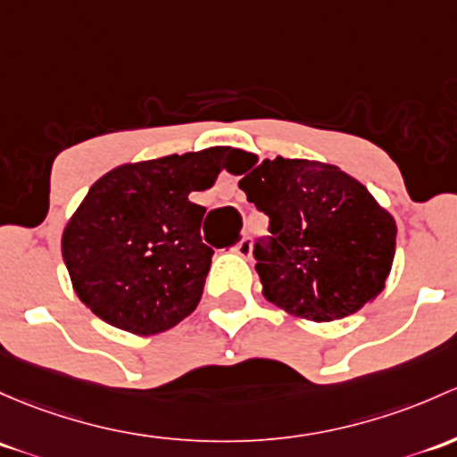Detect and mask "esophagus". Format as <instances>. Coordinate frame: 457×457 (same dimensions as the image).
<instances>
[{"mask_svg": "<svg viewBox=\"0 0 457 457\" xmlns=\"http://www.w3.org/2000/svg\"><path fill=\"white\" fill-rule=\"evenodd\" d=\"M234 252L238 253V256L243 258H249V253H252V238L249 237H243L241 241L234 245Z\"/></svg>", "mask_w": 457, "mask_h": 457, "instance_id": "34e87169", "label": "esophagus"}]
</instances>
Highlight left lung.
Wrapping results in <instances>:
<instances>
[{
  "mask_svg": "<svg viewBox=\"0 0 457 457\" xmlns=\"http://www.w3.org/2000/svg\"><path fill=\"white\" fill-rule=\"evenodd\" d=\"M238 188L269 216L271 238L253 247L269 302L300 320L333 321L383 291L396 223L342 168L276 157L254 166Z\"/></svg>",
  "mask_w": 457,
  "mask_h": 457,
  "instance_id": "1",
  "label": "left lung"
}]
</instances>
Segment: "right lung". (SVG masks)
Here are the masks:
<instances>
[{"label":"right lung","mask_w":457,"mask_h":457,"mask_svg":"<svg viewBox=\"0 0 457 457\" xmlns=\"http://www.w3.org/2000/svg\"><path fill=\"white\" fill-rule=\"evenodd\" d=\"M237 151L212 146L122 164L91 186L67 220L61 252L71 287L100 320L127 333H164L196 309L212 247L201 241L205 190Z\"/></svg>","instance_id":"right-lung-1"}]
</instances>
